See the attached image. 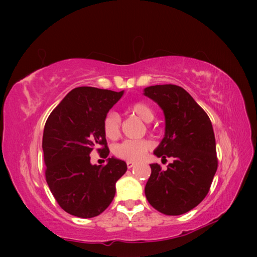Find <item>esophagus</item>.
<instances>
[{
    "instance_id": "esophagus-1",
    "label": "esophagus",
    "mask_w": 257,
    "mask_h": 257,
    "mask_svg": "<svg viewBox=\"0 0 257 257\" xmlns=\"http://www.w3.org/2000/svg\"><path fill=\"white\" fill-rule=\"evenodd\" d=\"M135 166V162H133V161H127V167L130 169V168H133Z\"/></svg>"
}]
</instances>
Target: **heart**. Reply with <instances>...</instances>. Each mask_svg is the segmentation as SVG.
<instances>
[{
  "mask_svg": "<svg viewBox=\"0 0 257 257\" xmlns=\"http://www.w3.org/2000/svg\"><path fill=\"white\" fill-rule=\"evenodd\" d=\"M129 111L144 122H151L155 119V111L150 105L137 101L129 107ZM102 130L108 139H116L120 134V117L116 112H108L102 121ZM152 148V144L147 139L124 140L113 148V154L120 159L138 161L147 151Z\"/></svg>",
  "mask_w": 257,
  "mask_h": 257,
  "instance_id": "obj_1",
  "label": "heart"
}]
</instances>
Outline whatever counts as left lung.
Returning <instances> with one entry per match:
<instances>
[{
	"label": "left lung",
	"mask_w": 257,
	"mask_h": 257,
	"mask_svg": "<svg viewBox=\"0 0 257 257\" xmlns=\"http://www.w3.org/2000/svg\"><path fill=\"white\" fill-rule=\"evenodd\" d=\"M144 94L161 107L166 118L165 138L154 154L173 159L167 170L158 163L150 165L146 198L163 214H184L205 198L217 169L211 120L180 86H150Z\"/></svg>",
	"instance_id": "left-lung-1"
}]
</instances>
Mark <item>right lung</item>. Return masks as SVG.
<instances>
[{
	"label": "right lung",
	"mask_w": 257,
	"mask_h": 257,
	"mask_svg": "<svg viewBox=\"0 0 257 257\" xmlns=\"http://www.w3.org/2000/svg\"><path fill=\"white\" fill-rule=\"evenodd\" d=\"M122 91L77 87L65 96L48 116L43 134L45 178L51 192L69 214L89 219L99 215L113 200L116 182L127 165L108 158L105 166H92L90 152L107 158L103 118Z\"/></svg>",
	"instance_id": "1"
}]
</instances>
